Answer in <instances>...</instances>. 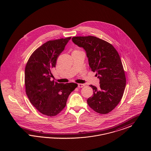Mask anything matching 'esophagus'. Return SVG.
Instances as JSON below:
<instances>
[{
  "label": "esophagus",
  "instance_id": "1",
  "mask_svg": "<svg viewBox=\"0 0 151 151\" xmlns=\"http://www.w3.org/2000/svg\"><path fill=\"white\" fill-rule=\"evenodd\" d=\"M85 85L84 84H78V87L79 88H82V87H83Z\"/></svg>",
  "mask_w": 151,
  "mask_h": 151
}]
</instances>
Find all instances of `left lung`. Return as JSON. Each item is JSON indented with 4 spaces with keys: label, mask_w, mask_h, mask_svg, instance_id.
Returning <instances> with one entry per match:
<instances>
[{
    "label": "left lung",
    "mask_w": 151,
    "mask_h": 151,
    "mask_svg": "<svg viewBox=\"0 0 151 151\" xmlns=\"http://www.w3.org/2000/svg\"><path fill=\"white\" fill-rule=\"evenodd\" d=\"M72 42L86 52L90 69L96 72L100 88L92 85V97L87 103L96 112L105 114L117 106L126 86V76L122 61L114 46L94 36L73 37Z\"/></svg>",
    "instance_id": "1"
}]
</instances>
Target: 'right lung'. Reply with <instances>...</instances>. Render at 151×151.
Instances as JSON below:
<instances>
[{
	"instance_id": "1",
	"label": "right lung",
	"mask_w": 151,
	"mask_h": 151,
	"mask_svg": "<svg viewBox=\"0 0 151 151\" xmlns=\"http://www.w3.org/2000/svg\"><path fill=\"white\" fill-rule=\"evenodd\" d=\"M70 37L49 41L35 51L25 66V86L30 102L43 115L53 116L65 106L70 94L78 86L73 83L51 80L58 57Z\"/></svg>"
}]
</instances>
